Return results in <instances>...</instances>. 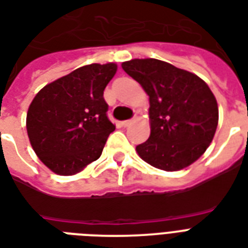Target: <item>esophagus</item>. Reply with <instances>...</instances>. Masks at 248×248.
I'll list each match as a JSON object with an SVG mask.
<instances>
[{"mask_svg": "<svg viewBox=\"0 0 248 248\" xmlns=\"http://www.w3.org/2000/svg\"><path fill=\"white\" fill-rule=\"evenodd\" d=\"M133 122H134L133 119H129V120H124V122H123L122 124H123V126H129L130 124H132V123H133Z\"/></svg>", "mask_w": 248, "mask_h": 248, "instance_id": "esophagus-1", "label": "esophagus"}]
</instances>
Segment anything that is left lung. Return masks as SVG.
I'll list each match as a JSON object with an SVG mask.
<instances>
[{
    "mask_svg": "<svg viewBox=\"0 0 248 248\" xmlns=\"http://www.w3.org/2000/svg\"><path fill=\"white\" fill-rule=\"evenodd\" d=\"M122 67L141 84L150 101L151 133L136 147L138 155L168 172L201 158L218 123L217 102L206 82L159 59H132Z\"/></svg>",
    "mask_w": 248,
    "mask_h": 248,
    "instance_id": "obj_1",
    "label": "left lung"
}]
</instances>
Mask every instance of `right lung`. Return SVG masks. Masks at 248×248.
<instances>
[{
  "label": "right lung",
  "instance_id": "right-lung-1",
  "mask_svg": "<svg viewBox=\"0 0 248 248\" xmlns=\"http://www.w3.org/2000/svg\"><path fill=\"white\" fill-rule=\"evenodd\" d=\"M116 70L115 63L80 67L44 86L33 98L27 133L36 155L54 173H78L102 154L115 130L103 90Z\"/></svg>",
  "mask_w": 248,
  "mask_h": 248
}]
</instances>
